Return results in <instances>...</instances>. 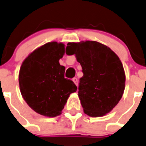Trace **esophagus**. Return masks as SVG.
I'll return each mask as SVG.
<instances>
[{"label": "esophagus", "instance_id": "1", "mask_svg": "<svg viewBox=\"0 0 146 146\" xmlns=\"http://www.w3.org/2000/svg\"><path fill=\"white\" fill-rule=\"evenodd\" d=\"M73 81L74 82V83L76 85V86H78V79L76 78H73Z\"/></svg>", "mask_w": 146, "mask_h": 146}]
</instances>
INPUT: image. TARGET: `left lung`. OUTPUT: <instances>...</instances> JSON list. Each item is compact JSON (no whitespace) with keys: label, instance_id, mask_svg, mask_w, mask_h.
<instances>
[{"label":"left lung","instance_id":"8db88e82","mask_svg":"<svg viewBox=\"0 0 146 146\" xmlns=\"http://www.w3.org/2000/svg\"><path fill=\"white\" fill-rule=\"evenodd\" d=\"M66 49L68 55L76 56L83 69L78 97L85 113L101 117L111 112L125 90V71L118 56L93 40L68 43Z\"/></svg>","mask_w":146,"mask_h":146}]
</instances>
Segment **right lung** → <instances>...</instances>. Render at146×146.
I'll return each instance as SVG.
<instances>
[{
    "instance_id": "right-lung-1",
    "label": "right lung",
    "mask_w": 146,
    "mask_h": 146,
    "mask_svg": "<svg viewBox=\"0 0 146 146\" xmlns=\"http://www.w3.org/2000/svg\"><path fill=\"white\" fill-rule=\"evenodd\" d=\"M65 54V45L49 42L30 53L23 60L18 76L20 90L27 104L43 116L60 115L77 86L65 78V67L59 60Z\"/></svg>"
}]
</instances>
